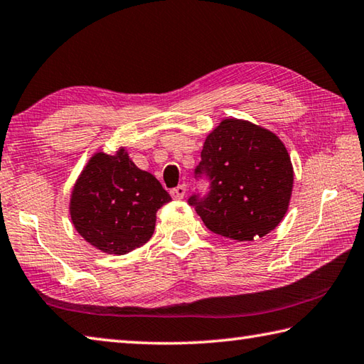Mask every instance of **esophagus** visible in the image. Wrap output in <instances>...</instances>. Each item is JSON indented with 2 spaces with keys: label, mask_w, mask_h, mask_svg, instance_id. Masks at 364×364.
Here are the masks:
<instances>
[{
  "label": "esophagus",
  "mask_w": 364,
  "mask_h": 364,
  "mask_svg": "<svg viewBox=\"0 0 364 364\" xmlns=\"http://www.w3.org/2000/svg\"><path fill=\"white\" fill-rule=\"evenodd\" d=\"M170 194H171V197H173L175 200H181L183 197H184V194H186V186H184V184H180V186H176V188L171 189Z\"/></svg>",
  "instance_id": "esophagus-1"
}]
</instances>
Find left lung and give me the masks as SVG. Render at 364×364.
Instances as JSON below:
<instances>
[{"label":"left lung","instance_id":"1","mask_svg":"<svg viewBox=\"0 0 364 364\" xmlns=\"http://www.w3.org/2000/svg\"><path fill=\"white\" fill-rule=\"evenodd\" d=\"M196 181L207 193L189 196L207 229L247 242L264 237L283 220L293 189V167L279 136L239 119H226L203 143Z\"/></svg>","mask_w":364,"mask_h":364}]
</instances>
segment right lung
Segmentation results:
<instances>
[{"mask_svg": "<svg viewBox=\"0 0 364 364\" xmlns=\"http://www.w3.org/2000/svg\"><path fill=\"white\" fill-rule=\"evenodd\" d=\"M170 200L162 184L121 149L117 156L92 157L73 189L70 211L90 245L125 255L151 239L157 210Z\"/></svg>", "mask_w": 364, "mask_h": 364, "instance_id": "obj_1", "label": "right lung"}]
</instances>
